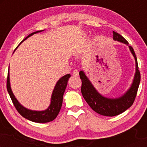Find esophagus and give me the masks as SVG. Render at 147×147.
Wrapping results in <instances>:
<instances>
[{"label":"esophagus","instance_id":"esophagus-1","mask_svg":"<svg viewBox=\"0 0 147 147\" xmlns=\"http://www.w3.org/2000/svg\"><path fill=\"white\" fill-rule=\"evenodd\" d=\"M79 75V71L77 70H74L73 72H72V76H75V77H77V76Z\"/></svg>","mask_w":147,"mask_h":147}]
</instances>
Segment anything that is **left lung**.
Segmentation results:
<instances>
[{
	"label": "left lung",
	"mask_w": 147,
	"mask_h": 147,
	"mask_svg": "<svg viewBox=\"0 0 147 147\" xmlns=\"http://www.w3.org/2000/svg\"><path fill=\"white\" fill-rule=\"evenodd\" d=\"M113 34L114 41H117L128 45L136 61V72L132 83L128 90L119 97H105L97 91L83 70L79 72V75L82 82L81 90L86 102L96 113L108 117H113L119 115L132 106L137 95L138 89L140 82V74L138 70L137 57L133 48L129 46V43L120 34L114 31L113 32Z\"/></svg>",
	"instance_id": "left-lung-1"
}]
</instances>
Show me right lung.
I'll return each mask as SVG.
<instances>
[{"label":"right lung","instance_id":"add662e5","mask_svg":"<svg viewBox=\"0 0 147 147\" xmlns=\"http://www.w3.org/2000/svg\"><path fill=\"white\" fill-rule=\"evenodd\" d=\"M44 30H40V31H36L28 35L26 38H25L21 42V43L18 45L17 48L28 38L32 36L34 34L41 32L44 31ZM70 76L71 75H70V74H67V75L61 77V78L57 81V82L55 86V88H54L53 89V91H52V92L50 105H49V106L46 109H45V110L43 111H35L27 109V108L23 106L21 103L18 102V99L16 98L14 93H13L12 90H11V85H10L9 67V70H8L7 79V89L8 93H9L10 97H11V100H12V102L13 104H14L15 108H16V110L18 111V112L23 117H25V119L34 122L46 123L54 120V119L57 117V116L58 115L59 113V111L61 110V108L62 103H63V97L64 92H65V88H66L68 79L70 77Z\"/></svg>","mask_w":147,"mask_h":147}]
</instances>
